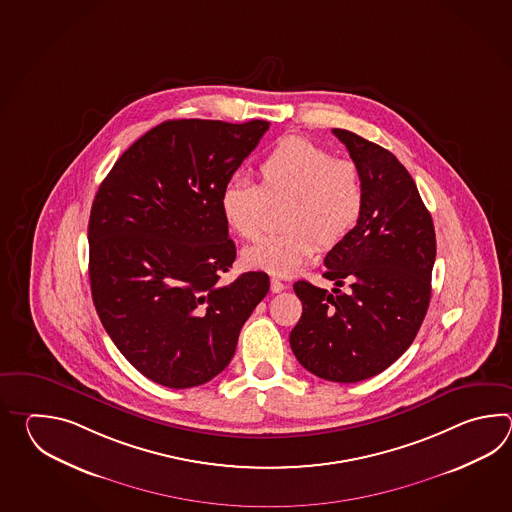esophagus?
I'll use <instances>...</instances> for the list:
<instances>
[{"instance_id":"obj_1","label":"esophagus","mask_w":512,"mask_h":512,"mask_svg":"<svg viewBox=\"0 0 512 512\" xmlns=\"http://www.w3.org/2000/svg\"><path fill=\"white\" fill-rule=\"evenodd\" d=\"M285 283L280 282L278 278H272L271 280V291L272 293H282V291H285Z\"/></svg>"}]
</instances>
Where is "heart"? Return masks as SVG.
Listing matches in <instances>:
<instances>
[{
  "instance_id": "obj_1",
  "label": "heart",
  "mask_w": 512,
  "mask_h": 512,
  "mask_svg": "<svg viewBox=\"0 0 512 512\" xmlns=\"http://www.w3.org/2000/svg\"><path fill=\"white\" fill-rule=\"evenodd\" d=\"M359 166L324 146L287 137L258 166V185L232 179L221 188L219 210L241 240H254L269 205L289 203L285 234L267 236L243 251V263L272 276H291L315 258L318 243L335 247L357 227L364 210Z\"/></svg>"
}]
</instances>
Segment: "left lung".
Returning <instances> with one entry per match:
<instances>
[{"instance_id": "8db88e82", "label": "left lung", "mask_w": 512, "mask_h": 512, "mask_svg": "<svg viewBox=\"0 0 512 512\" xmlns=\"http://www.w3.org/2000/svg\"><path fill=\"white\" fill-rule=\"evenodd\" d=\"M364 181L357 227L327 252L324 278L333 294L294 283L302 318L289 342L294 357L316 377L359 382L392 366L414 342L432 293L435 230L412 175L392 152L357 133L338 130Z\"/></svg>"}]
</instances>
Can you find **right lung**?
Returning a JSON list of instances; mask_svg holds the SVG:
<instances>
[{
  "label": "right lung",
  "instance_id": "right-lung-1",
  "mask_svg": "<svg viewBox=\"0 0 512 512\" xmlns=\"http://www.w3.org/2000/svg\"><path fill=\"white\" fill-rule=\"evenodd\" d=\"M267 130V120H166L98 188L87 227L93 304L150 381L183 390L214 379L269 293L261 271L219 282L236 260L219 194Z\"/></svg>",
  "mask_w": 512,
  "mask_h": 512
}]
</instances>
